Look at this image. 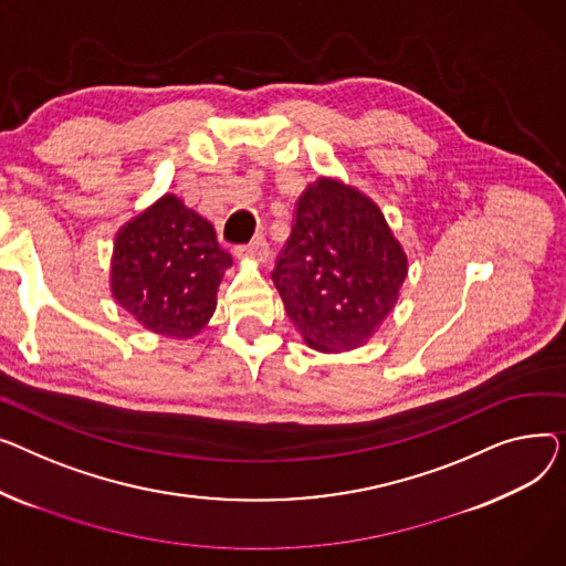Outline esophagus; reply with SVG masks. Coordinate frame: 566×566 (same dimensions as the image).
<instances>
[{
  "label": "esophagus",
  "mask_w": 566,
  "mask_h": 566,
  "mask_svg": "<svg viewBox=\"0 0 566 566\" xmlns=\"http://www.w3.org/2000/svg\"><path fill=\"white\" fill-rule=\"evenodd\" d=\"M235 258L238 260H253L258 264H264L270 260V247L262 238H255L251 244L247 247H238L235 249Z\"/></svg>",
  "instance_id": "esophagus-1"
}]
</instances>
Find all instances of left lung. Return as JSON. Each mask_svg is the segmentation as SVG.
I'll return each instance as SVG.
<instances>
[{
  "mask_svg": "<svg viewBox=\"0 0 566 566\" xmlns=\"http://www.w3.org/2000/svg\"><path fill=\"white\" fill-rule=\"evenodd\" d=\"M409 255L368 193L319 176L294 206L272 281L304 343L322 354L363 347L400 298Z\"/></svg>",
  "mask_w": 566,
  "mask_h": 566,
  "instance_id": "obj_1",
  "label": "left lung"
}]
</instances>
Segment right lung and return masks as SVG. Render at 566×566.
I'll return each mask as SVG.
<instances>
[{
    "label": "right lung",
    "instance_id": "right-lung-1",
    "mask_svg": "<svg viewBox=\"0 0 566 566\" xmlns=\"http://www.w3.org/2000/svg\"><path fill=\"white\" fill-rule=\"evenodd\" d=\"M230 264L214 226L176 193H164L118 228L109 290L144 328L189 340L214 315L219 283Z\"/></svg>",
    "mask_w": 566,
    "mask_h": 566
}]
</instances>
